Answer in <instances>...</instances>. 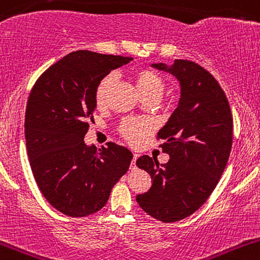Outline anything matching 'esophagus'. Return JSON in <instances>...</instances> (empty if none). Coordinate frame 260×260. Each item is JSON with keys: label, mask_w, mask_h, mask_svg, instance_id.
I'll use <instances>...</instances> for the list:
<instances>
[{"label": "esophagus", "mask_w": 260, "mask_h": 260, "mask_svg": "<svg viewBox=\"0 0 260 260\" xmlns=\"http://www.w3.org/2000/svg\"><path fill=\"white\" fill-rule=\"evenodd\" d=\"M138 157H139L138 154H134L133 160H131V165H130L131 169H135V168H136V160H138Z\"/></svg>", "instance_id": "obj_1"}]
</instances>
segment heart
I'll return each mask as SVG.
<instances>
[{
	"label": "heart",
	"instance_id": "obj_1",
	"mask_svg": "<svg viewBox=\"0 0 260 260\" xmlns=\"http://www.w3.org/2000/svg\"><path fill=\"white\" fill-rule=\"evenodd\" d=\"M115 80H116V75L115 74H109L101 79L95 91L96 105H106L109 92H110V89ZM135 82L139 92L143 95L144 99L152 98V96L160 99L165 90V84L161 77L155 74V72L145 70V69L136 71ZM151 129V124L146 121V120L125 119L119 125V133L131 145H139L143 141L144 136L149 134Z\"/></svg>",
	"mask_w": 260,
	"mask_h": 260
}]
</instances>
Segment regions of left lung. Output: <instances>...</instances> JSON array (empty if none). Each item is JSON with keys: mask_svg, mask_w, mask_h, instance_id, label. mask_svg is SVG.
<instances>
[{"mask_svg": "<svg viewBox=\"0 0 260 260\" xmlns=\"http://www.w3.org/2000/svg\"><path fill=\"white\" fill-rule=\"evenodd\" d=\"M151 66L178 79L180 100L157 133V139L165 140L161 148L169 161L159 167L148 155L136 160L152 180L136 202L152 218L174 223L199 209L220 180L232 150L233 116L225 92L200 65L175 60L171 66Z\"/></svg>", "mask_w": 260, "mask_h": 260, "instance_id": "8db88e82", "label": "left lung"}]
</instances>
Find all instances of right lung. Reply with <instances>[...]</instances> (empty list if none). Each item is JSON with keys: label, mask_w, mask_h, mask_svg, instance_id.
<instances>
[{"label": "right lung", "mask_w": 260, "mask_h": 260, "mask_svg": "<svg viewBox=\"0 0 260 260\" xmlns=\"http://www.w3.org/2000/svg\"><path fill=\"white\" fill-rule=\"evenodd\" d=\"M131 57L75 51L47 69L28 96L26 149L37 186L55 209L81 218L105 207L112 186L130 167L129 149L87 146L95 91L109 72Z\"/></svg>", "instance_id": "add662e5"}]
</instances>
